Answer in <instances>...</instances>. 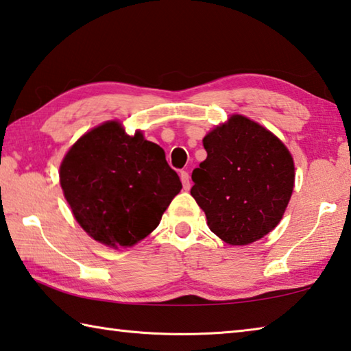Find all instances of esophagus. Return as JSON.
<instances>
[{
  "label": "esophagus",
  "instance_id": "esophagus-1",
  "mask_svg": "<svg viewBox=\"0 0 351 351\" xmlns=\"http://www.w3.org/2000/svg\"><path fill=\"white\" fill-rule=\"evenodd\" d=\"M180 175H181V181H182V186H184V189L189 190V189H190V176H189V171L182 170Z\"/></svg>",
  "mask_w": 351,
  "mask_h": 351
}]
</instances>
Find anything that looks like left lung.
<instances>
[{
	"label": "left lung",
	"instance_id": "1",
	"mask_svg": "<svg viewBox=\"0 0 351 351\" xmlns=\"http://www.w3.org/2000/svg\"><path fill=\"white\" fill-rule=\"evenodd\" d=\"M206 161L193 170L190 193L216 237L245 245L271 232L295 186L285 145L254 121L233 114L202 139Z\"/></svg>",
	"mask_w": 351,
	"mask_h": 351
}]
</instances>
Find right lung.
<instances>
[{
  "instance_id": "right-lung-1",
  "label": "right lung",
  "mask_w": 351,
  "mask_h": 351,
  "mask_svg": "<svg viewBox=\"0 0 351 351\" xmlns=\"http://www.w3.org/2000/svg\"><path fill=\"white\" fill-rule=\"evenodd\" d=\"M60 181L75 219L110 247H132L149 237L182 189L164 150L141 132L129 136L118 121L98 125L72 145Z\"/></svg>"
}]
</instances>
